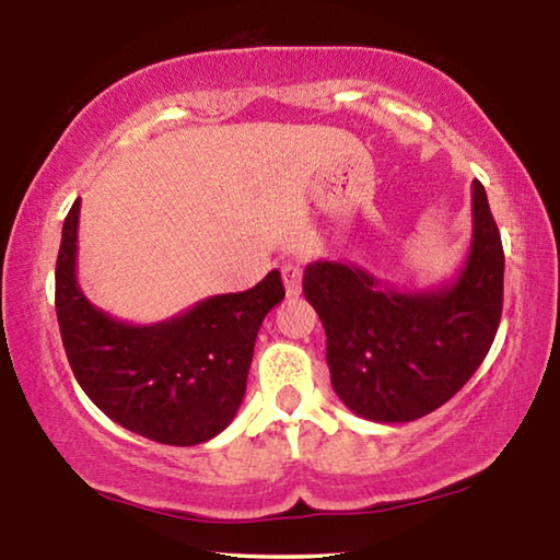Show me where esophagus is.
Listing matches in <instances>:
<instances>
[{"instance_id":"obj_1","label":"esophagus","mask_w":560,"mask_h":560,"mask_svg":"<svg viewBox=\"0 0 560 560\" xmlns=\"http://www.w3.org/2000/svg\"><path fill=\"white\" fill-rule=\"evenodd\" d=\"M281 277H283V287H287L289 296H299L301 279H303V271H301L299 264H293V261L281 264Z\"/></svg>"}]
</instances>
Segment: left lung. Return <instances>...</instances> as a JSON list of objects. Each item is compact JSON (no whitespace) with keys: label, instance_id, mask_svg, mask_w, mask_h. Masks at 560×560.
<instances>
[{"label":"left lung","instance_id":"1","mask_svg":"<svg viewBox=\"0 0 560 560\" xmlns=\"http://www.w3.org/2000/svg\"><path fill=\"white\" fill-rule=\"evenodd\" d=\"M471 187V246L452 283L397 291L340 261H311L303 271V296L326 328L330 385L365 420L412 422L438 410L494 343L504 249L485 185Z\"/></svg>","mask_w":560,"mask_h":560}]
</instances>
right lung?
<instances>
[{
  "label": "right lung",
  "instance_id": "1",
  "mask_svg": "<svg viewBox=\"0 0 560 560\" xmlns=\"http://www.w3.org/2000/svg\"><path fill=\"white\" fill-rule=\"evenodd\" d=\"M79 212L75 200L56 259V318L75 381L101 412L140 438L173 447L217 438L242 405L259 326L283 299L281 273L170 320L132 326L93 306L75 281Z\"/></svg>",
  "mask_w": 560,
  "mask_h": 560
}]
</instances>
